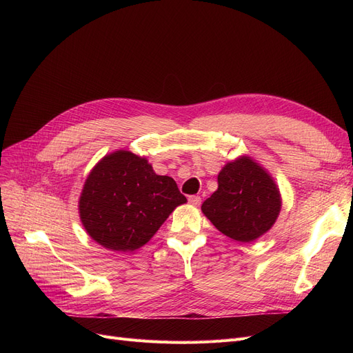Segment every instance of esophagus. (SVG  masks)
<instances>
[{"label": "esophagus", "instance_id": "34e87169", "mask_svg": "<svg viewBox=\"0 0 353 353\" xmlns=\"http://www.w3.org/2000/svg\"><path fill=\"white\" fill-rule=\"evenodd\" d=\"M188 201L191 203V205L199 206L200 203H201V197H200V196H190V197H188Z\"/></svg>", "mask_w": 353, "mask_h": 353}]
</instances>
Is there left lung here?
I'll use <instances>...</instances> for the list:
<instances>
[{
    "label": "left lung",
    "mask_w": 353,
    "mask_h": 353,
    "mask_svg": "<svg viewBox=\"0 0 353 353\" xmlns=\"http://www.w3.org/2000/svg\"><path fill=\"white\" fill-rule=\"evenodd\" d=\"M281 209L272 178L249 157L227 163L218 175V190L201 210L227 237L250 243L268 231Z\"/></svg>",
    "instance_id": "8db88e82"
}]
</instances>
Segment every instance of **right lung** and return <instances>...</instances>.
Listing matches in <instances>:
<instances>
[{
	"mask_svg": "<svg viewBox=\"0 0 353 353\" xmlns=\"http://www.w3.org/2000/svg\"><path fill=\"white\" fill-rule=\"evenodd\" d=\"M185 201L172 178L156 175L144 157L119 150L91 170L79 215L92 240L105 249L128 252L144 245Z\"/></svg>",
	"mask_w": 353,
	"mask_h": 353,
	"instance_id": "add662e5",
	"label": "right lung"
}]
</instances>
